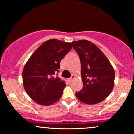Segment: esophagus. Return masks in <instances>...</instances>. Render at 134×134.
Instances as JSON below:
<instances>
[{"label": "esophagus", "mask_w": 134, "mask_h": 134, "mask_svg": "<svg viewBox=\"0 0 134 134\" xmlns=\"http://www.w3.org/2000/svg\"><path fill=\"white\" fill-rule=\"evenodd\" d=\"M74 76H72L71 77V78H69L68 79V81H69V82H71V81L73 80V79H74Z\"/></svg>", "instance_id": "34e87169"}]
</instances>
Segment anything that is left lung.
I'll use <instances>...</instances> for the list:
<instances>
[{"instance_id": "obj_1", "label": "left lung", "mask_w": 134, "mask_h": 134, "mask_svg": "<svg viewBox=\"0 0 134 134\" xmlns=\"http://www.w3.org/2000/svg\"><path fill=\"white\" fill-rule=\"evenodd\" d=\"M81 62L83 88L76 92L80 101L94 105L103 101L114 86L115 72L109 60L94 43L86 40L71 42Z\"/></svg>"}]
</instances>
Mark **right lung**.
Instances as JSON below:
<instances>
[{"instance_id": "add662e5", "label": "right lung", "mask_w": 134, "mask_h": 134, "mask_svg": "<svg viewBox=\"0 0 134 134\" xmlns=\"http://www.w3.org/2000/svg\"><path fill=\"white\" fill-rule=\"evenodd\" d=\"M71 49V43L51 39L42 43L26 62L22 72L24 87L39 105H51L62 96L66 85L54 74L59 71L62 59Z\"/></svg>"}]
</instances>
